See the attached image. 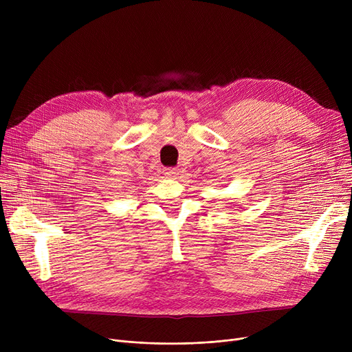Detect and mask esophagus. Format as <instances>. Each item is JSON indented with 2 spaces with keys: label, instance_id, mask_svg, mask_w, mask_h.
Wrapping results in <instances>:
<instances>
[{
  "label": "esophagus",
  "instance_id": "obj_1",
  "mask_svg": "<svg viewBox=\"0 0 352 352\" xmlns=\"http://www.w3.org/2000/svg\"><path fill=\"white\" fill-rule=\"evenodd\" d=\"M165 173V177H168V178H175L177 177V171L174 170V168H166V170H164Z\"/></svg>",
  "mask_w": 352,
  "mask_h": 352
}]
</instances>
